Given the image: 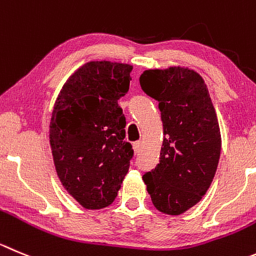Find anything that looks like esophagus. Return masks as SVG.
<instances>
[{"mask_svg":"<svg viewBox=\"0 0 256 256\" xmlns=\"http://www.w3.org/2000/svg\"><path fill=\"white\" fill-rule=\"evenodd\" d=\"M132 148H134V152H135V154H139L140 150H142V142H134Z\"/></svg>","mask_w":256,"mask_h":256,"instance_id":"34e87169","label":"esophagus"}]
</instances>
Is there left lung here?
<instances>
[{
  "label": "left lung",
  "instance_id": "obj_1",
  "mask_svg": "<svg viewBox=\"0 0 256 256\" xmlns=\"http://www.w3.org/2000/svg\"><path fill=\"white\" fill-rule=\"evenodd\" d=\"M140 86L159 102L160 162L142 176L158 211L170 216L197 204L211 186L221 154V132L204 78L187 66L148 69Z\"/></svg>",
  "mask_w": 256,
  "mask_h": 256
}]
</instances>
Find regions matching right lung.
<instances>
[{
  "instance_id": "obj_1",
  "label": "right lung",
  "mask_w": 256,
  "mask_h": 256,
  "mask_svg": "<svg viewBox=\"0 0 256 256\" xmlns=\"http://www.w3.org/2000/svg\"><path fill=\"white\" fill-rule=\"evenodd\" d=\"M132 66L92 60L72 74L59 92L49 126L56 174L86 210L110 206L132 158L117 101L130 86Z\"/></svg>"
}]
</instances>
